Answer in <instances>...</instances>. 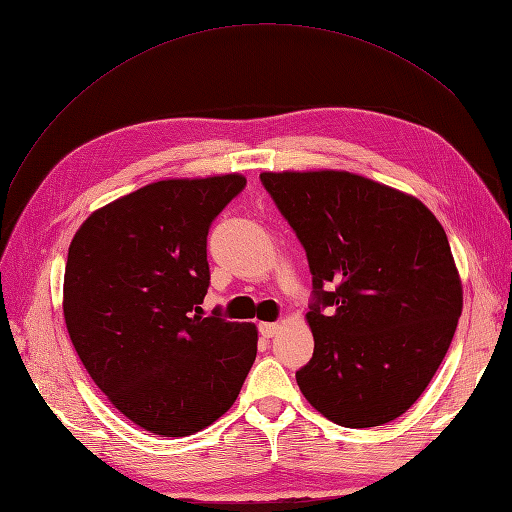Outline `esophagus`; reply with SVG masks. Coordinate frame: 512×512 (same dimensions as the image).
Masks as SVG:
<instances>
[{"label":"esophagus","mask_w":512,"mask_h":512,"mask_svg":"<svg viewBox=\"0 0 512 512\" xmlns=\"http://www.w3.org/2000/svg\"><path fill=\"white\" fill-rule=\"evenodd\" d=\"M258 331H260L262 337L269 339V337H275L277 331H280V324H277V322H260Z\"/></svg>","instance_id":"34e87169"}]
</instances>
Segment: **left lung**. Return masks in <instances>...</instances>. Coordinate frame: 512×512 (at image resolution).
<instances>
[{"label": "left lung", "mask_w": 512, "mask_h": 512, "mask_svg": "<svg viewBox=\"0 0 512 512\" xmlns=\"http://www.w3.org/2000/svg\"><path fill=\"white\" fill-rule=\"evenodd\" d=\"M305 247L314 356L297 371L329 421L378 427L423 395L463 307L446 232L421 200L346 170L262 173Z\"/></svg>", "instance_id": "1"}]
</instances>
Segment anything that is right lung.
Instances as JSON below:
<instances>
[{"mask_svg":"<svg viewBox=\"0 0 512 512\" xmlns=\"http://www.w3.org/2000/svg\"><path fill=\"white\" fill-rule=\"evenodd\" d=\"M243 188L237 173L149 183L91 213L70 243L72 346L111 404L156 436L218 421L254 365L252 322L200 316L209 226Z\"/></svg>","mask_w":512,"mask_h":512,"instance_id":"1","label":"right lung"}]
</instances>
